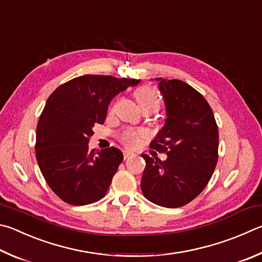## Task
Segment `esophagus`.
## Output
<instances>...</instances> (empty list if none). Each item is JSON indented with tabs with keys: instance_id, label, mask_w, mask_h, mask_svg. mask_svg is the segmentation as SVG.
<instances>
[{
	"instance_id": "1",
	"label": "esophagus",
	"mask_w": 262,
	"mask_h": 262,
	"mask_svg": "<svg viewBox=\"0 0 262 262\" xmlns=\"http://www.w3.org/2000/svg\"><path fill=\"white\" fill-rule=\"evenodd\" d=\"M133 156H135L134 152L128 151V150L123 151V158H125V159H128V158H129V157H133Z\"/></svg>"
}]
</instances>
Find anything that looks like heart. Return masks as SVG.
I'll use <instances>...</instances> for the list:
<instances>
[{
    "label": "heart",
    "mask_w": 262,
    "mask_h": 262,
    "mask_svg": "<svg viewBox=\"0 0 262 262\" xmlns=\"http://www.w3.org/2000/svg\"><path fill=\"white\" fill-rule=\"evenodd\" d=\"M135 98L137 101V104L141 107V110L143 111L145 108H154V110H158L159 107V97L155 89L151 87H147V85H143V87H140L136 89L135 92ZM116 107V104L110 106V112H113ZM147 137V133L144 129H132V128H128V129L122 130L119 135V140H120L123 145L128 147H136L139 146L142 141L145 140Z\"/></svg>",
    "instance_id": "obj_1"
}]
</instances>
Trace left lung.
I'll return each instance as SVG.
<instances>
[{
    "instance_id": "obj_1",
    "label": "left lung",
    "mask_w": 262,
    "mask_h": 262,
    "mask_svg": "<svg viewBox=\"0 0 262 262\" xmlns=\"http://www.w3.org/2000/svg\"><path fill=\"white\" fill-rule=\"evenodd\" d=\"M157 80L167 119L150 147L167 159L142 155L146 165L141 189L151 203L175 208L193 201L212 178L219 158V130L201 93L181 80Z\"/></svg>"
}]
</instances>
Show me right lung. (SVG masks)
<instances>
[{"label": "right lung", "mask_w": 262, "mask_h": 262, "mask_svg": "<svg viewBox=\"0 0 262 262\" xmlns=\"http://www.w3.org/2000/svg\"><path fill=\"white\" fill-rule=\"evenodd\" d=\"M135 79L87 74L60 84L52 93L36 127V160L50 189L71 205L102 199L123 159L115 146L88 149L93 127L102 125L111 99Z\"/></svg>", "instance_id": "right-lung-1"}]
</instances>
